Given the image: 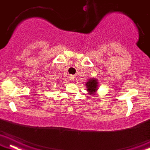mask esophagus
Segmentation results:
<instances>
[{
    "instance_id": "esophagus-1",
    "label": "esophagus",
    "mask_w": 150,
    "mask_h": 150,
    "mask_svg": "<svg viewBox=\"0 0 150 150\" xmlns=\"http://www.w3.org/2000/svg\"><path fill=\"white\" fill-rule=\"evenodd\" d=\"M69 79L71 81H74L75 79V76L74 75H70L69 76Z\"/></svg>"
}]
</instances>
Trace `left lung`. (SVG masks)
Masks as SVG:
<instances>
[{
    "label": "left lung",
    "mask_w": 150,
    "mask_h": 150,
    "mask_svg": "<svg viewBox=\"0 0 150 150\" xmlns=\"http://www.w3.org/2000/svg\"><path fill=\"white\" fill-rule=\"evenodd\" d=\"M98 81L97 79H96L95 78H92L88 79V82L86 83V87H87V91H88L89 95H91L92 97H93V95H95L96 92L97 91L98 86Z\"/></svg>",
    "instance_id": "obj_1"
}]
</instances>
